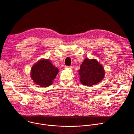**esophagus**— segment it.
Returning <instances> with one entry per match:
<instances>
[{
    "label": "esophagus",
    "mask_w": 134,
    "mask_h": 134,
    "mask_svg": "<svg viewBox=\"0 0 134 134\" xmlns=\"http://www.w3.org/2000/svg\"><path fill=\"white\" fill-rule=\"evenodd\" d=\"M65 68L72 69V66H65Z\"/></svg>",
    "instance_id": "obj_1"
}]
</instances>
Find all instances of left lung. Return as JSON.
Returning <instances> with one entry per match:
<instances>
[{"instance_id":"1","label":"left lung","mask_w":134,"mask_h":134,"mask_svg":"<svg viewBox=\"0 0 134 134\" xmlns=\"http://www.w3.org/2000/svg\"><path fill=\"white\" fill-rule=\"evenodd\" d=\"M78 72L81 83L87 86L96 85L103 80L105 75L103 66L94 59L84 60Z\"/></svg>"}]
</instances>
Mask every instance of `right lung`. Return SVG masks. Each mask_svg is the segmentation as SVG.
Here are the masks:
<instances>
[{"label":"right lung","mask_w":134,"mask_h":134,"mask_svg":"<svg viewBox=\"0 0 134 134\" xmlns=\"http://www.w3.org/2000/svg\"><path fill=\"white\" fill-rule=\"evenodd\" d=\"M59 72L48 59L40 60L31 69V78L34 82L41 87H48L53 83Z\"/></svg>","instance_id":"obj_1"}]
</instances>
